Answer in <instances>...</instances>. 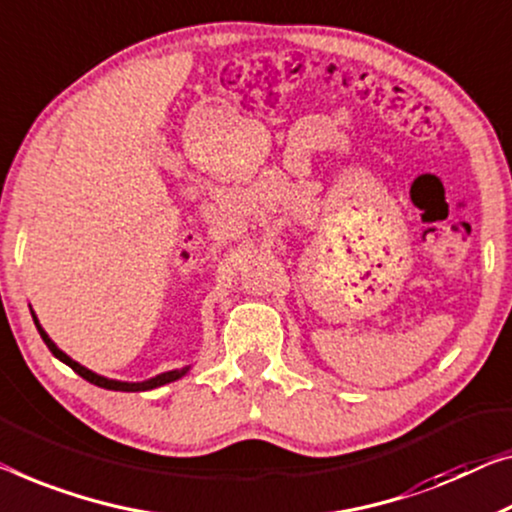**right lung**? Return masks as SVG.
<instances>
[{
  "mask_svg": "<svg viewBox=\"0 0 512 512\" xmlns=\"http://www.w3.org/2000/svg\"><path fill=\"white\" fill-rule=\"evenodd\" d=\"M32 317H34V324H36V329H38V333H41V338H43V342L45 345H48V349L52 354H55V358H59L61 363H66L68 368H73L75 372H78V375L82 377V379H87L89 384H94V386H101V388H108V391H124V393H137V391H151V388H158V386H165V384H170V381H177V379H181L183 375H186V372L190 370V365H186V368H179V370H170V372H160V375H156V377H151V379H144V381H119V379H108V377H101V375H96V372H91L89 368H85V365H80L78 361H73L71 356L68 354H64L61 352V349L55 345V342L50 340V335L43 331V326L38 324V317L34 315L32 312Z\"/></svg>",
  "mask_w": 512,
  "mask_h": 512,
  "instance_id": "obj_1",
  "label": "right lung"
}]
</instances>
